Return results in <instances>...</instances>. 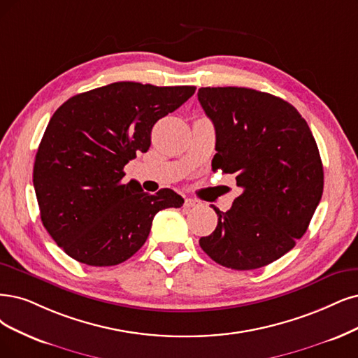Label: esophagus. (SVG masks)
I'll return each instance as SVG.
<instances>
[{
    "mask_svg": "<svg viewBox=\"0 0 358 358\" xmlns=\"http://www.w3.org/2000/svg\"><path fill=\"white\" fill-rule=\"evenodd\" d=\"M194 206H199V201L190 199V197H187V199L184 201V208H194Z\"/></svg>",
    "mask_w": 358,
    "mask_h": 358,
    "instance_id": "34e87169",
    "label": "esophagus"
}]
</instances>
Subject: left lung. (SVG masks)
<instances>
[{
  "instance_id": "1",
  "label": "left lung",
  "mask_w": 358,
  "mask_h": 358,
  "mask_svg": "<svg viewBox=\"0 0 358 358\" xmlns=\"http://www.w3.org/2000/svg\"><path fill=\"white\" fill-rule=\"evenodd\" d=\"M197 99L215 127L213 168L243 192L199 245L220 266L255 270L287 254L307 231L323 194L311 129L292 104L252 88L206 87Z\"/></svg>"
}]
</instances>
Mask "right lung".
I'll return each instance as SVG.
<instances>
[{
  "instance_id": "add662e5",
  "label": "right lung",
  "mask_w": 358,
  "mask_h": 358,
  "mask_svg": "<svg viewBox=\"0 0 358 358\" xmlns=\"http://www.w3.org/2000/svg\"><path fill=\"white\" fill-rule=\"evenodd\" d=\"M196 87L113 83L71 97L51 116L35 156L34 187L45 230L71 258L117 266L148 241L153 217L184 199L122 182L124 166L150 148L159 119Z\"/></svg>"
}]
</instances>
